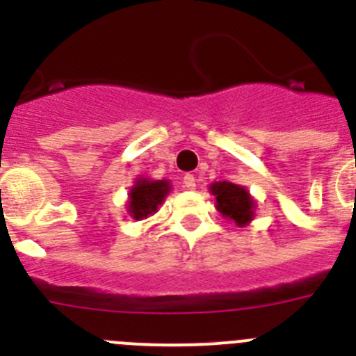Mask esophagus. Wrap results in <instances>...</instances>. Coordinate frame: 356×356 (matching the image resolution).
I'll list each match as a JSON object with an SVG mask.
<instances>
[{
	"mask_svg": "<svg viewBox=\"0 0 356 356\" xmlns=\"http://www.w3.org/2000/svg\"><path fill=\"white\" fill-rule=\"evenodd\" d=\"M184 185L188 188V191H193V188H196V178H194L193 175H185Z\"/></svg>",
	"mask_w": 356,
	"mask_h": 356,
	"instance_id": "34e87169",
	"label": "esophagus"
}]
</instances>
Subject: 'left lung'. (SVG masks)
<instances>
[{"instance_id":"8db88e82","label":"left lung","mask_w":356,"mask_h":356,"mask_svg":"<svg viewBox=\"0 0 356 356\" xmlns=\"http://www.w3.org/2000/svg\"><path fill=\"white\" fill-rule=\"evenodd\" d=\"M210 193L216 196L217 210L238 226H246L254 217L253 197L241 185L232 181H216L210 185Z\"/></svg>"}]
</instances>
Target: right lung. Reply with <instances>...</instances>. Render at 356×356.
<instances>
[{
	"mask_svg": "<svg viewBox=\"0 0 356 356\" xmlns=\"http://www.w3.org/2000/svg\"><path fill=\"white\" fill-rule=\"evenodd\" d=\"M171 191L168 180H147L140 178L135 181L128 194V213L134 219H146L147 216L155 213L159 205L163 203V197Z\"/></svg>",
	"mask_w": 356,
	"mask_h": 356,
	"instance_id": "obj_1",
	"label": "right lung"
}]
</instances>
